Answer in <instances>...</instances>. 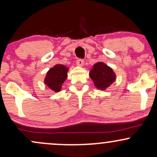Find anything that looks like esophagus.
<instances>
[{
    "label": "esophagus",
    "mask_w": 157,
    "mask_h": 157,
    "mask_svg": "<svg viewBox=\"0 0 157 157\" xmlns=\"http://www.w3.org/2000/svg\"><path fill=\"white\" fill-rule=\"evenodd\" d=\"M76 63H77V66H83V64H84V60H82V59L79 58V59H77Z\"/></svg>",
    "instance_id": "obj_1"
}]
</instances>
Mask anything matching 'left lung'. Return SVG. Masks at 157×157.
Returning <instances> with one entry per match:
<instances>
[{
    "label": "left lung",
    "instance_id": "left-lung-1",
    "mask_svg": "<svg viewBox=\"0 0 157 157\" xmlns=\"http://www.w3.org/2000/svg\"><path fill=\"white\" fill-rule=\"evenodd\" d=\"M89 75L94 82V86L101 90L109 87L116 78L113 70L107 65L100 62L94 64Z\"/></svg>",
    "mask_w": 157,
    "mask_h": 157
}]
</instances>
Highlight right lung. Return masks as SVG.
<instances>
[{
	"label": "right lung",
	"mask_w": 157,
	"mask_h": 157,
	"mask_svg": "<svg viewBox=\"0 0 157 157\" xmlns=\"http://www.w3.org/2000/svg\"><path fill=\"white\" fill-rule=\"evenodd\" d=\"M68 68L63 65H56L55 67L50 68L47 72L45 83L52 90L57 92L60 91L61 86L67 77Z\"/></svg>",
	"instance_id": "obj_1"
}]
</instances>
